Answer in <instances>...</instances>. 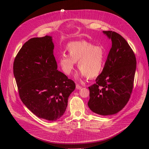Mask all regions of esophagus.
I'll return each mask as SVG.
<instances>
[{
	"label": "esophagus",
	"instance_id": "esophagus-1",
	"mask_svg": "<svg viewBox=\"0 0 149 149\" xmlns=\"http://www.w3.org/2000/svg\"><path fill=\"white\" fill-rule=\"evenodd\" d=\"M81 88H82V86H81L79 85L78 84H76V88L77 89H81Z\"/></svg>",
	"mask_w": 149,
	"mask_h": 149
}]
</instances>
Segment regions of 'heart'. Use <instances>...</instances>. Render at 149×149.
Masks as SVG:
<instances>
[{"label":"heart","instance_id":"1","mask_svg":"<svg viewBox=\"0 0 149 149\" xmlns=\"http://www.w3.org/2000/svg\"><path fill=\"white\" fill-rule=\"evenodd\" d=\"M69 55L63 53L58 58L62 71L68 76L73 72L78 62L80 75L94 78L102 71L106 63V52L102 47L86 40L71 42L68 45Z\"/></svg>","mask_w":149,"mask_h":149}]
</instances>
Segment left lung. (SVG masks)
Instances as JSON below:
<instances>
[{"label":"left lung","mask_w":149,"mask_h":149,"mask_svg":"<svg viewBox=\"0 0 149 149\" xmlns=\"http://www.w3.org/2000/svg\"><path fill=\"white\" fill-rule=\"evenodd\" d=\"M103 33L111 39L112 47L101 73L88 88V105L94 113L108 116L118 113L129 101L137 63L132 48L120 35L112 31Z\"/></svg>","instance_id":"obj_1"}]
</instances>
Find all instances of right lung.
Instances as JSON below:
<instances>
[{
    "instance_id": "1",
    "label": "right lung",
    "mask_w": 149,
    "mask_h": 149,
    "mask_svg": "<svg viewBox=\"0 0 149 149\" xmlns=\"http://www.w3.org/2000/svg\"><path fill=\"white\" fill-rule=\"evenodd\" d=\"M52 37L32 38L25 42L13 62V74L22 101L40 118L55 121L63 115L73 80L57 70Z\"/></svg>"
}]
</instances>
